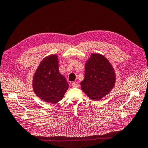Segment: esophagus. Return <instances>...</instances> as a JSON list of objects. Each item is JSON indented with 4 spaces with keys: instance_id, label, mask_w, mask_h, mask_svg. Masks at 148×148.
I'll list each match as a JSON object with an SVG mask.
<instances>
[{
    "instance_id": "1",
    "label": "esophagus",
    "mask_w": 148,
    "mask_h": 148,
    "mask_svg": "<svg viewBox=\"0 0 148 148\" xmlns=\"http://www.w3.org/2000/svg\"><path fill=\"white\" fill-rule=\"evenodd\" d=\"M71 86L73 88H78V87H79V84L77 82H72Z\"/></svg>"
}]
</instances>
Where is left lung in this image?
Returning <instances> with one entry per match:
<instances>
[{
    "mask_svg": "<svg viewBox=\"0 0 148 148\" xmlns=\"http://www.w3.org/2000/svg\"><path fill=\"white\" fill-rule=\"evenodd\" d=\"M115 76L113 66L106 58L99 53H92L86 62L81 89L90 99L101 100L113 88Z\"/></svg>",
    "mask_w": 148,
    "mask_h": 148,
    "instance_id": "obj_1",
    "label": "left lung"
}]
</instances>
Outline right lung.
I'll list each match as a JSON object with an SVG mask.
<instances>
[{"label": "right lung", "instance_id": "obj_1", "mask_svg": "<svg viewBox=\"0 0 148 148\" xmlns=\"http://www.w3.org/2000/svg\"><path fill=\"white\" fill-rule=\"evenodd\" d=\"M32 84L36 95L44 102L55 104L62 99L69 84L58 71L57 55H49L41 61Z\"/></svg>", "mask_w": 148, "mask_h": 148}]
</instances>
